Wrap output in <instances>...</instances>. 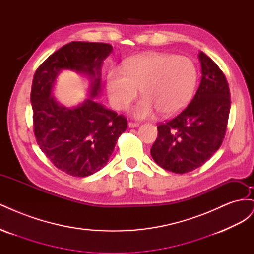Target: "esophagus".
I'll return each instance as SVG.
<instances>
[{"instance_id": "1", "label": "esophagus", "mask_w": 254, "mask_h": 254, "mask_svg": "<svg viewBox=\"0 0 254 254\" xmlns=\"http://www.w3.org/2000/svg\"><path fill=\"white\" fill-rule=\"evenodd\" d=\"M128 126H129L130 128H135V127H139V126H140V124H139V123L129 122V123H128Z\"/></svg>"}]
</instances>
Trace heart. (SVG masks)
<instances>
[{
	"label": "heart",
	"instance_id": "1",
	"mask_svg": "<svg viewBox=\"0 0 254 254\" xmlns=\"http://www.w3.org/2000/svg\"><path fill=\"white\" fill-rule=\"evenodd\" d=\"M197 78V67L191 59L149 54L130 61L125 71L113 68L108 76V93L115 109L126 110L141 88L143 98L132 109L134 118H153L159 111L173 115L190 101Z\"/></svg>",
	"mask_w": 254,
	"mask_h": 254
}]
</instances>
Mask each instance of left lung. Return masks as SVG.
<instances>
[{"label":"left lung","mask_w":254,"mask_h":254,"mask_svg":"<svg viewBox=\"0 0 254 254\" xmlns=\"http://www.w3.org/2000/svg\"><path fill=\"white\" fill-rule=\"evenodd\" d=\"M201 81L196 94L177 117L161 123L150 153L166 171L186 174L203 165L225 139L231 98L225 74L199 53Z\"/></svg>","instance_id":"8db88e82"}]
</instances>
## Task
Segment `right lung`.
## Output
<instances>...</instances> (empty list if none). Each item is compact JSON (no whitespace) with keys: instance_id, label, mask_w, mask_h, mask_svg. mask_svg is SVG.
<instances>
[{"instance_id":"add662e5","label":"right lung","mask_w":254,"mask_h":254,"mask_svg":"<svg viewBox=\"0 0 254 254\" xmlns=\"http://www.w3.org/2000/svg\"><path fill=\"white\" fill-rule=\"evenodd\" d=\"M112 47L108 43L72 41L44 60L34 75L30 103L36 141L58 170L74 177L98 172L111 157L127 119L87 99L75 108L60 106L52 88L61 70L86 73L93 82L91 96L101 92V66Z\"/></svg>"}]
</instances>
